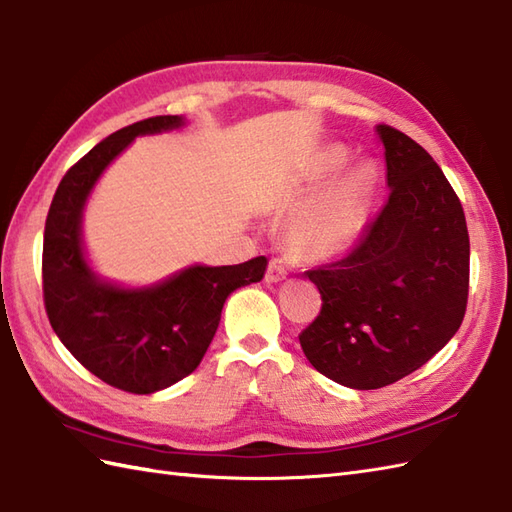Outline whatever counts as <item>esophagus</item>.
<instances>
[{"label": "esophagus", "mask_w": 512, "mask_h": 512, "mask_svg": "<svg viewBox=\"0 0 512 512\" xmlns=\"http://www.w3.org/2000/svg\"><path fill=\"white\" fill-rule=\"evenodd\" d=\"M285 278H287L285 263H282V260H278V258H271L269 265H267L265 280L267 282H280V280H285Z\"/></svg>", "instance_id": "1"}]
</instances>
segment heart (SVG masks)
<instances>
[{
	"label": "heart",
	"instance_id": "b5f03b06",
	"mask_svg": "<svg viewBox=\"0 0 512 512\" xmlns=\"http://www.w3.org/2000/svg\"><path fill=\"white\" fill-rule=\"evenodd\" d=\"M346 164V151L339 146L326 149L309 173V184L317 186L333 177ZM370 192V170L352 168L331 186L315 195L295 214L289 227L291 249L302 258H331L342 254L355 241L366 219Z\"/></svg>",
	"mask_w": 512,
	"mask_h": 512
}]
</instances>
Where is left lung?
Here are the masks:
<instances>
[{
  "label": "left lung",
  "instance_id": "1",
  "mask_svg": "<svg viewBox=\"0 0 512 512\" xmlns=\"http://www.w3.org/2000/svg\"><path fill=\"white\" fill-rule=\"evenodd\" d=\"M390 195L344 258L306 271L322 295L300 346L324 377L377 390L418 370L456 335L469 298L462 203L431 155L379 124Z\"/></svg>",
  "mask_w": 512,
  "mask_h": 512
}]
</instances>
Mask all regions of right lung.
<instances>
[{"label": "right lung", "instance_id": "right-lung-1", "mask_svg": "<svg viewBox=\"0 0 512 512\" xmlns=\"http://www.w3.org/2000/svg\"><path fill=\"white\" fill-rule=\"evenodd\" d=\"M179 116L133 122L83 155L54 192L43 232V304L63 346L111 388L151 394L195 370L212 342L227 295L260 282L267 258L184 269L162 285L124 291L100 282L81 247V214L102 170L133 138L177 129Z\"/></svg>", "mask_w": 512, "mask_h": 512}]
</instances>
